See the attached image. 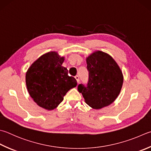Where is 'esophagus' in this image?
Instances as JSON below:
<instances>
[{
	"label": "esophagus",
	"instance_id": "obj_1",
	"mask_svg": "<svg viewBox=\"0 0 151 151\" xmlns=\"http://www.w3.org/2000/svg\"><path fill=\"white\" fill-rule=\"evenodd\" d=\"M75 78H76V79L77 80V82H78V83H79V76H75Z\"/></svg>",
	"mask_w": 151,
	"mask_h": 151
}]
</instances>
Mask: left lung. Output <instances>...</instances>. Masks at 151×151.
Instances as JSON below:
<instances>
[{"mask_svg":"<svg viewBox=\"0 0 151 151\" xmlns=\"http://www.w3.org/2000/svg\"><path fill=\"white\" fill-rule=\"evenodd\" d=\"M86 62L89 81L85 87L79 84L78 91L93 109L109 106L118 97L123 85L124 77L120 67L109 55L100 50L88 56Z\"/></svg>","mask_w":151,"mask_h":151,"instance_id":"obj_1","label":"left lung"}]
</instances>
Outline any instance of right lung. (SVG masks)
<instances>
[{"label":"right lung","instance_id":"right-lung-1","mask_svg":"<svg viewBox=\"0 0 151 151\" xmlns=\"http://www.w3.org/2000/svg\"><path fill=\"white\" fill-rule=\"evenodd\" d=\"M64 57L56 52L40 56L31 65L25 75V82L31 97L46 110H53L63 101L70 89L76 87L77 81L68 75L62 66Z\"/></svg>","mask_w":151,"mask_h":151}]
</instances>
